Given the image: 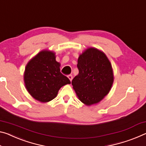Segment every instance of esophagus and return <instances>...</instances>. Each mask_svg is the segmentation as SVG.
<instances>
[{
    "label": "esophagus",
    "mask_w": 146,
    "mask_h": 146,
    "mask_svg": "<svg viewBox=\"0 0 146 146\" xmlns=\"http://www.w3.org/2000/svg\"><path fill=\"white\" fill-rule=\"evenodd\" d=\"M68 77L69 78V79L70 80V81H71V80H72V79H73V76L71 75H69Z\"/></svg>",
    "instance_id": "obj_1"
}]
</instances>
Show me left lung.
I'll return each mask as SVG.
<instances>
[{"instance_id": "obj_1", "label": "left lung", "mask_w": 146, "mask_h": 146, "mask_svg": "<svg viewBox=\"0 0 146 146\" xmlns=\"http://www.w3.org/2000/svg\"><path fill=\"white\" fill-rule=\"evenodd\" d=\"M77 68L79 72L71 84L79 100L88 106L100 102L114 81L109 60L103 52L90 47L80 54Z\"/></svg>"}]
</instances>
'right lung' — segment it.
<instances>
[{"instance_id":"1","label":"right lung","mask_w":146,"mask_h":146,"mask_svg":"<svg viewBox=\"0 0 146 146\" xmlns=\"http://www.w3.org/2000/svg\"><path fill=\"white\" fill-rule=\"evenodd\" d=\"M60 64L56 61L55 53L43 50L32 58L25 68V87L33 98L47 103L56 98L63 86L71 84L60 72Z\"/></svg>"}]
</instances>
